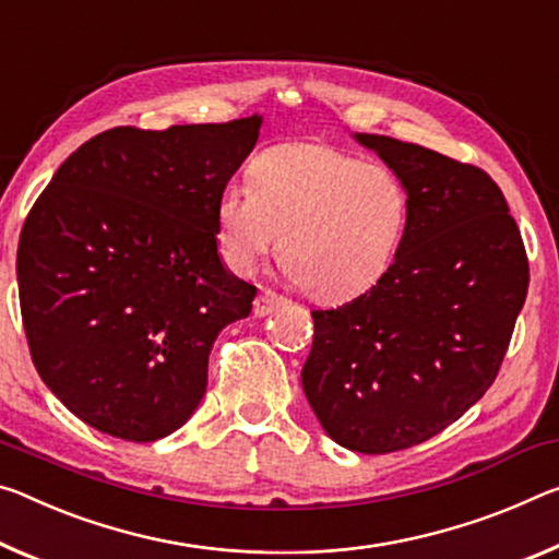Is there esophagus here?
Masks as SVG:
<instances>
[{"label":"esophagus","mask_w":559,"mask_h":559,"mask_svg":"<svg viewBox=\"0 0 559 559\" xmlns=\"http://www.w3.org/2000/svg\"><path fill=\"white\" fill-rule=\"evenodd\" d=\"M283 306V298L273 294V290H261L259 296H255L253 300V313L263 318V316H271L273 311H278V308Z\"/></svg>","instance_id":"1"}]
</instances>
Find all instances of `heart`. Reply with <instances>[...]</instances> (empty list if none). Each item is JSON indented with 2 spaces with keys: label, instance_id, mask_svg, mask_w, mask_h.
Returning <instances> with one entry per match:
<instances>
[{
  "label": "heart",
  "instance_id": "b5f03b06",
  "mask_svg": "<svg viewBox=\"0 0 559 559\" xmlns=\"http://www.w3.org/2000/svg\"><path fill=\"white\" fill-rule=\"evenodd\" d=\"M411 197L401 176L321 141H288L251 164V183L218 193V241L236 273H251L273 246L283 271L325 304L378 286L403 243Z\"/></svg>",
  "mask_w": 559,
  "mask_h": 559
}]
</instances>
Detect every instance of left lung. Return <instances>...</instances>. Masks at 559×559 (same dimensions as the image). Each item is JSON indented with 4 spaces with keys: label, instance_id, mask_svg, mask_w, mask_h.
<instances>
[{
    "label": "left lung",
    "instance_id": "left-lung-1",
    "mask_svg": "<svg viewBox=\"0 0 559 559\" xmlns=\"http://www.w3.org/2000/svg\"><path fill=\"white\" fill-rule=\"evenodd\" d=\"M353 139L401 176L411 216L378 286L311 313L300 383L338 445L383 455L438 436L485 395L530 269L508 201L483 168L391 136Z\"/></svg>",
    "mask_w": 559,
    "mask_h": 559
}]
</instances>
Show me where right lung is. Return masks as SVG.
<instances>
[{"label":"right lung","mask_w":559,"mask_h":559,"mask_svg":"<svg viewBox=\"0 0 559 559\" xmlns=\"http://www.w3.org/2000/svg\"><path fill=\"white\" fill-rule=\"evenodd\" d=\"M263 117L109 129L51 176L16 251L22 321L51 393L106 436L154 442L197 411L221 328L255 286L218 253V193Z\"/></svg>","instance_id":"right-lung-1"}]
</instances>
